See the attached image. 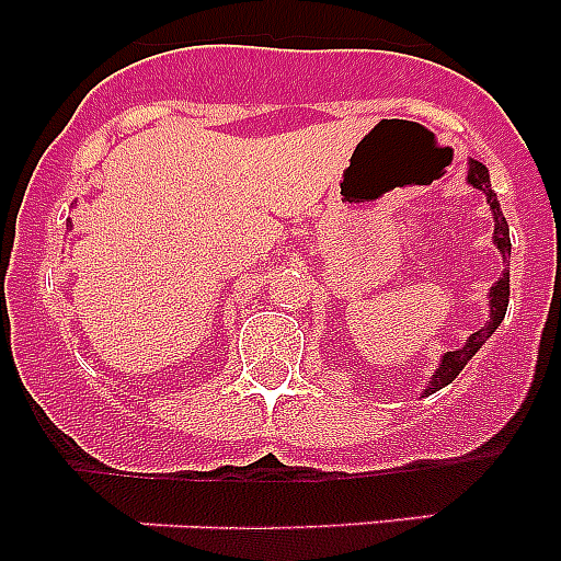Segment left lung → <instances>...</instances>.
<instances>
[{
  "label": "left lung",
  "instance_id": "obj_1",
  "mask_svg": "<svg viewBox=\"0 0 561 561\" xmlns=\"http://www.w3.org/2000/svg\"><path fill=\"white\" fill-rule=\"evenodd\" d=\"M466 182H469L474 191L483 193L485 205H489V210H492V219H494V236L492 238H494V247H497V252L503 255L505 270H503V277H500L497 284L489 289V320H485V323L480 325L474 334H469V340H466L460 348L447 351V354L440 356L438 368H435V374H433V379H430L427 388L421 390V396L435 393V390L447 388L449 381H455V376L466 368V362L472 359V356L483 348V342L489 340L494 331H497V325L503 323L505 309H508V257H512V238H508V225H505V216H503V210H500L497 193L492 191L489 168L478 160H469V168H466Z\"/></svg>",
  "mask_w": 561,
  "mask_h": 561
}]
</instances>
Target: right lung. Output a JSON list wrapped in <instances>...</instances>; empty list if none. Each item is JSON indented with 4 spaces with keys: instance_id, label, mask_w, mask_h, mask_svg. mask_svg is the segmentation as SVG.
Masks as SVG:
<instances>
[{
    "instance_id": "obj_1",
    "label": "right lung",
    "mask_w": 561,
    "mask_h": 561,
    "mask_svg": "<svg viewBox=\"0 0 561 561\" xmlns=\"http://www.w3.org/2000/svg\"><path fill=\"white\" fill-rule=\"evenodd\" d=\"M69 227H72V221H67V230H69Z\"/></svg>"
}]
</instances>
